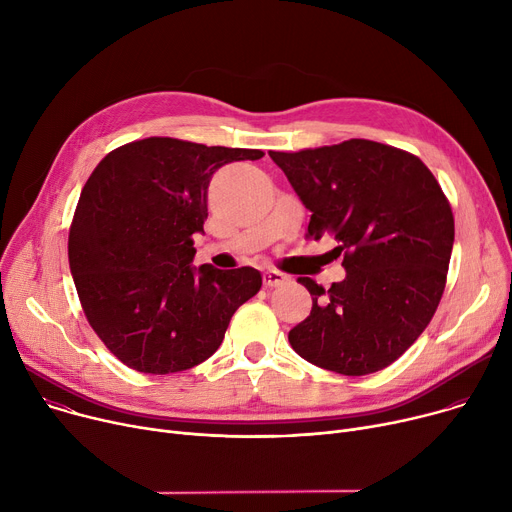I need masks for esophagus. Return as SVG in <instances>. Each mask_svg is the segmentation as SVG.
I'll use <instances>...</instances> for the list:
<instances>
[{"label":"esophagus","mask_w":512,"mask_h":512,"mask_svg":"<svg viewBox=\"0 0 512 512\" xmlns=\"http://www.w3.org/2000/svg\"><path fill=\"white\" fill-rule=\"evenodd\" d=\"M287 279H289V277H287L285 272L274 270V268L264 270V277H262V281H264L266 287H279V285H283Z\"/></svg>","instance_id":"obj_1"}]
</instances>
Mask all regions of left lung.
<instances>
[{"instance_id": "8db88e82", "label": "left lung", "mask_w": 512, "mask_h": 512, "mask_svg": "<svg viewBox=\"0 0 512 512\" xmlns=\"http://www.w3.org/2000/svg\"><path fill=\"white\" fill-rule=\"evenodd\" d=\"M268 155L311 211L307 238L332 235L346 270L330 289L297 279L313 305L289 332L293 350L340 375L385 369L445 291L455 221L441 184L420 157L369 139Z\"/></svg>"}]
</instances>
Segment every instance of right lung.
I'll return each instance as SVG.
<instances>
[{
	"instance_id": "right-lung-1",
	"label": "right lung",
	"mask_w": 512,
	"mask_h": 512,
	"mask_svg": "<svg viewBox=\"0 0 512 512\" xmlns=\"http://www.w3.org/2000/svg\"><path fill=\"white\" fill-rule=\"evenodd\" d=\"M262 155L147 137L112 149L88 178L69 227V268L90 326L127 367L168 375L201 365L260 291L256 268L190 262L211 176Z\"/></svg>"
}]
</instances>
